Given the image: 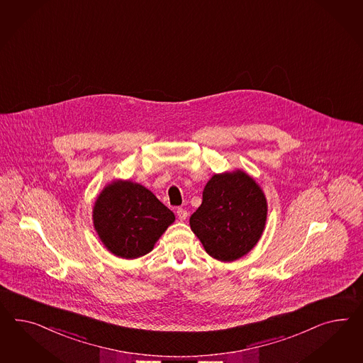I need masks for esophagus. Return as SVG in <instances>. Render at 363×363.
I'll return each instance as SVG.
<instances>
[{
	"label": "esophagus",
	"instance_id": "obj_1",
	"mask_svg": "<svg viewBox=\"0 0 363 363\" xmlns=\"http://www.w3.org/2000/svg\"><path fill=\"white\" fill-rule=\"evenodd\" d=\"M187 216H189V213H187L185 208H182V207H178V208H177V216H178L179 220H185Z\"/></svg>",
	"mask_w": 363,
	"mask_h": 363
}]
</instances>
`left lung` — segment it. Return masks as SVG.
<instances>
[{
	"instance_id": "obj_1",
	"label": "left lung",
	"mask_w": 363,
	"mask_h": 363,
	"mask_svg": "<svg viewBox=\"0 0 363 363\" xmlns=\"http://www.w3.org/2000/svg\"><path fill=\"white\" fill-rule=\"evenodd\" d=\"M202 196V205L190 216V227L207 254L220 262L248 254L264 230L267 201L262 189L236 170L213 177Z\"/></svg>"
}]
</instances>
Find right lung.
<instances>
[{"label": "right lung", "mask_w": 363, "mask_h": 363, "mask_svg": "<svg viewBox=\"0 0 363 363\" xmlns=\"http://www.w3.org/2000/svg\"><path fill=\"white\" fill-rule=\"evenodd\" d=\"M92 216L101 242L124 259L147 255L176 219L152 191L130 181L108 185L98 196Z\"/></svg>", "instance_id": "obj_1"}]
</instances>
